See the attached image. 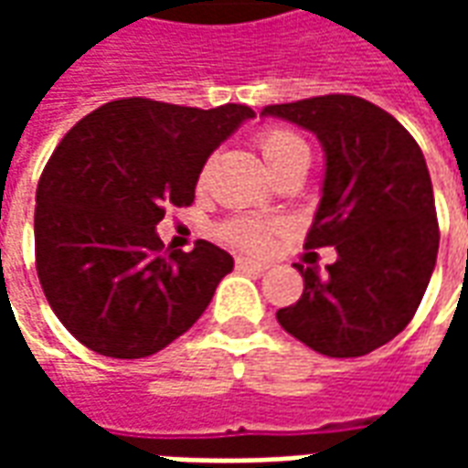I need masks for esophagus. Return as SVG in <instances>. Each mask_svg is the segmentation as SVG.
Listing matches in <instances>:
<instances>
[{
  "label": "esophagus",
  "mask_w": 468,
  "mask_h": 468,
  "mask_svg": "<svg viewBox=\"0 0 468 468\" xmlns=\"http://www.w3.org/2000/svg\"><path fill=\"white\" fill-rule=\"evenodd\" d=\"M235 263H238L240 271H255V273H263V271H268V263H263V261H253V258H238Z\"/></svg>",
  "instance_id": "obj_1"
}]
</instances>
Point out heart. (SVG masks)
<instances>
[{
  "label": "heart",
  "instance_id": "b5f03b06",
  "mask_svg": "<svg viewBox=\"0 0 468 468\" xmlns=\"http://www.w3.org/2000/svg\"><path fill=\"white\" fill-rule=\"evenodd\" d=\"M258 147H261V154H263L271 173H275L278 167H283L291 160L308 157V144L298 134L288 133V130H265L258 137ZM223 235L225 240H230L233 245H240L245 250H261L268 243L271 228L261 223V220L243 218V220H233V223L225 225Z\"/></svg>",
  "mask_w": 468,
  "mask_h": 468
}]
</instances>
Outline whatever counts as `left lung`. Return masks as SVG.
Instances as JSON below:
<instances>
[{"mask_svg":"<svg viewBox=\"0 0 468 468\" xmlns=\"http://www.w3.org/2000/svg\"><path fill=\"white\" fill-rule=\"evenodd\" d=\"M318 137L325 173L308 248L335 245L325 273L303 275L298 303L275 318L331 358H356L401 334L421 303L439 253L431 175L421 147L368 100L325 95L265 107Z\"/></svg>","mask_w":468,"mask_h":468,"instance_id":"1","label":"left lung"}]
</instances>
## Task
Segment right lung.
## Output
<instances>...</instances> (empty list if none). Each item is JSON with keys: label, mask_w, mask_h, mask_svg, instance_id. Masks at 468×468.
Returning <instances> with one entry per match:
<instances>
[{"label": "right lung", "mask_w": 468, "mask_h": 468, "mask_svg": "<svg viewBox=\"0 0 468 468\" xmlns=\"http://www.w3.org/2000/svg\"><path fill=\"white\" fill-rule=\"evenodd\" d=\"M255 112L115 100L82 117L37 185V275L77 341L110 358L163 351L203 315L233 255H163L165 207L195 200L207 157Z\"/></svg>", "instance_id": "add662e5"}]
</instances>
